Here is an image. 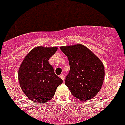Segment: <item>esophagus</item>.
Instances as JSON below:
<instances>
[{
	"mask_svg": "<svg viewBox=\"0 0 125 125\" xmlns=\"http://www.w3.org/2000/svg\"><path fill=\"white\" fill-rule=\"evenodd\" d=\"M60 78H61V79L64 81V79H65L64 75V74H61L60 75Z\"/></svg>",
	"mask_w": 125,
	"mask_h": 125,
	"instance_id": "1",
	"label": "esophagus"
}]
</instances>
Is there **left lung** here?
<instances>
[{"label": "left lung", "mask_w": 125, "mask_h": 125, "mask_svg": "<svg viewBox=\"0 0 125 125\" xmlns=\"http://www.w3.org/2000/svg\"><path fill=\"white\" fill-rule=\"evenodd\" d=\"M60 49L68 57L70 66L65 84L75 98L81 101L91 100L100 91L103 83V62L82 44L61 46Z\"/></svg>", "instance_id": "obj_1"}]
</instances>
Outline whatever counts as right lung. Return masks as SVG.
Segmentation results:
<instances>
[{"label": "right lung", "mask_w": 125, "mask_h": 125, "mask_svg": "<svg viewBox=\"0 0 125 125\" xmlns=\"http://www.w3.org/2000/svg\"><path fill=\"white\" fill-rule=\"evenodd\" d=\"M56 47L38 46L32 49L20 66L18 78L25 96L36 103L51 100L63 81L56 76L49 59L57 51Z\"/></svg>", "instance_id": "add662e5"}]
</instances>
